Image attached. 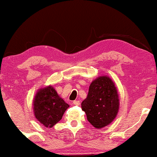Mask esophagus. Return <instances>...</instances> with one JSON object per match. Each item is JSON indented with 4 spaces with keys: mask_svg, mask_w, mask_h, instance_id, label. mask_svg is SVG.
<instances>
[{
    "mask_svg": "<svg viewBox=\"0 0 157 157\" xmlns=\"http://www.w3.org/2000/svg\"><path fill=\"white\" fill-rule=\"evenodd\" d=\"M73 104L75 105H77V106H79V105L80 104V101H73Z\"/></svg>",
    "mask_w": 157,
    "mask_h": 157,
    "instance_id": "1",
    "label": "esophagus"
}]
</instances>
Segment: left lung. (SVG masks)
I'll use <instances>...</instances> for the list:
<instances>
[{
	"mask_svg": "<svg viewBox=\"0 0 157 157\" xmlns=\"http://www.w3.org/2000/svg\"><path fill=\"white\" fill-rule=\"evenodd\" d=\"M82 109L88 122L96 128H102L112 122L117 114L119 97L114 83L108 77H99L93 81Z\"/></svg>",
	"mask_w": 157,
	"mask_h": 157,
	"instance_id": "obj_1",
	"label": "left lung"
}]
</instances>
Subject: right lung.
Masks as SVG:
<instances>
[{
    "instance_id": "right-lung-1",
    "label": "right lung",
    "mask_w": 157,
    "mask_h": 157,
    "mask_svg": "<svg viewBox=\"0 0 157 157\" xmlns=\"http://www.w3.org/2000/svg\"><path fill=\"white\" fill-rule=\"evenodd\" d=\"M35 116L46 128H52L62 118L69 105L52 86L40 89L33 101Z\"/></svg>"
}]
</instances>
